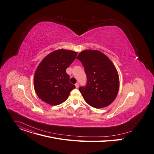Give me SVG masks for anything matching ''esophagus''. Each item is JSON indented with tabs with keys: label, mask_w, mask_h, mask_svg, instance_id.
Wrapping results in <instances>:
<instances>
[{
	"label": "esophagus",
	"mask_w": 154,
	"mask_h": 154,
	"mask_svg": "<svg viewBox=\"0 0 154 154\" xmlns=\"http://www.w3.org/2000/svg\"><path fill=\"white\" fill-rule=\"evenodd\" d=\"M75 87H76L77 88H79V83H76L75 84Z\"/></svg>",
	"instance_id": "esophagus-1"
}]
</instances>
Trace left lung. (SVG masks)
Wrapping results in <instances>:
<instances>
[{
  "label": "left lung",
  "instance_id": "8db88e82",
  "mask_svg": "<svg viewBox=\"0 0 154 154\" xmlns=\"http://www.w3.org/2000/svg\"><path fill=\"white\" fill-rule=\"evenodd\" d=\"M77 59L85 68L87 85L80 87V91L87 104L100 109L112 103L119 92V77L110 60L99 50H86L81 51Z\"/></svg>",
  "mask_w": 154,
  "mask_h": 154
}]
</instances>
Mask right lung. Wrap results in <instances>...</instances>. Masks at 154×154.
Masks as SVG:
<instances>
[{"label":"right lung","instance_id":"1","mask_svg":"<svg viewBox=\"0 0 154 154\" xmlns=\"http://www.w3.org/2000/svg\"><path fill=\"white\" fill-rule=\"evenodd\" d=\"M77 52L59 49L42 60L34 77V90L42 101L57 106L64 102L75 86L69 82L66 69L75 59Z\"/></svg>","mask_w":154,"mask_h":154}]
</instances>
